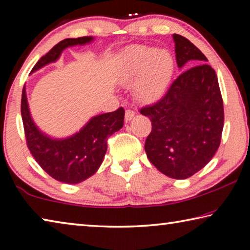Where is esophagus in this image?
<instances>
[{
	"label": "esophagus",
	"mask_w": 250,
	"mask_h": 250,
	"mask_svg": "<svg viewBox=\"0 0 250 250\" xmlns=\"http://www.w3.org/2000/svg\"><path fill=\"white\" fill-rule=\"evenodd\" d=\"M134 111L133 110H130V109H128V110H125V120L128 122V121H130V120H132V118L134 117Z\"/></svg>",
	"instance_id": "34e87169"
}]
</instances>
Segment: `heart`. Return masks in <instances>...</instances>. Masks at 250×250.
<instances>
[{
    "label": "heart",
    "instance_id": "1",
    "mask_svg": "<svg viewBox=\"0 0 250 250\" xmlns=\"http://www.w3.org/2000/svg\"><path fill=\"white\" fill-rule=\"evenodd\" d=\"M122 79L134 83V95L141 101H152L163 94L172 78L174 61L166 49L130 48L122 61Z\"/></svg>",
    "mask_w": 250,
    "mask_h": 250
}]
</instances>
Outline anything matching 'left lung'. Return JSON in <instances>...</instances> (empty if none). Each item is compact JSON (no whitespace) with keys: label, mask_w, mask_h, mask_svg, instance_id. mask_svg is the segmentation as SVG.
Returning a JSON list of instances; mask_svg holds the SVG:
<instances>
[{"label":"left lung","mask_w":250,"mask_h":250,"mask_svg":"<svg viewBox=\"0 0 250 250\" xmlns=\"http://www.w3.org/2000/svg\"><path fill=\"white\" fill-rule=\"evenodd\" d=\"M177 66H196L181 74L162 98L141 108L150 118L147 159L168 177L184 180L202 170L216 153L224 126V105L215 70L188 39L173 34Z\"/></svg>","instance_id":"8db88e82"}]
</instances>
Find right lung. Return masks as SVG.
<instances>
[{
  "label": "right lung",
  "instance_id": "1",
  "mask_svg": "<svg viewBox=\"0 0 250 250\" xmlns=\"http://www.w3.org/2000/svg\"><path fill=\"white\" fill-rule=\"evenodd\" d=\"M92 41L94 37L83 36L59 42L36 62L31 73L56 62L65 48L84 45ZM21 113L26 145L34 159L49 176L67 184L80 183L95 174L107 152L108 138L122 128L125 120V109L119 108L113 112L91 118L79 132L69 138L53 139L42 132L34 124L25 86L22 91Z\"/></svg>",
  "mask_w": 250,
  "mask_h": 250
}]
</instances>
